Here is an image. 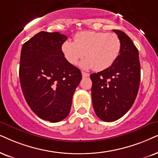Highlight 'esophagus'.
I'll use <instances>...</instances> for the list:
<instances>
[{"instance_id": "obj_1", "label": "esophagus", "mask_w": 158, "mask_h": 158, "mask_svg": "<svg viewBox=\"0 0 158 158\" xmlns=\"http://www.w3.org/2000/svg\"><path fill=\"white\" fill-rule=\"evenodd\" d=\"M81 74H82V77H89V74L88 73L84 72V71L81 72Z\"/></svg>"}]
</instances>
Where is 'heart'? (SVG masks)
<instances>
[{
	"label": "heart",
	"mask_w": 158,
	"mask_h": 158,
	"mask_svg": "<svg viewBox=\"0 0 158 158\" xmlns=\"http://www.w3.org/2000/svg\"><path fill=\"white\" fill-rule=\"evenodd\" d=\"M121 41L113 33L82 31L77 33L74 41L68 40L62 45V52L71 64L75 65L84 56L81 63L83 69L94 68L101 71L109 69L118 58L121 52Z\"/></svg>",
	"instance_id": "heart-1"
}]
</instances>
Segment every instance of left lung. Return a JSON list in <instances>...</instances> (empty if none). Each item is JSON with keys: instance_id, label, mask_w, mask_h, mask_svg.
<instances>
[{"instance_id": "obj_1", "label": "left lung", "mask_w": 158, "mask_h": 158, "mask_svg": "<svg viewBox=\"0 0 158 158\" xmlns=\"http://www.w3.org/2000/svg\"><path fill=\"white\" fill-rule=\"evenodd\" d=\"M121 41V52L109 69L92 73L94 111L101 120L113 122L131 109L139 91L141 68L139 51L124 32L113 30Z\"/></svg>"}]
</instances>
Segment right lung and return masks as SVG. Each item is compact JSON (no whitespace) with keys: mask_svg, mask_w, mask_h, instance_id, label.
Masks as SVG:
<instances>
[{"mask_svg":"<svg viewBox=\"0 0 158 158\" xmlns=\"http://www.w3.org/2000/svg\"><path fill=\"white\" fill-rule=\"evenodd\" d=\"M58 32L41 31L24 44L19 81L24 97L38 117L57 123L69 115L73 95L81 80L80 70L65 59Z\"/></svg>","mask_w":158,"mask_h":158,"instance_id":"add662e5","label":"right lung"}]
</instances>
